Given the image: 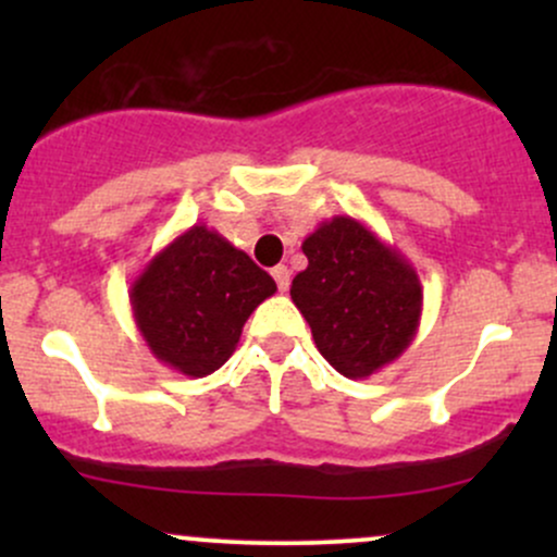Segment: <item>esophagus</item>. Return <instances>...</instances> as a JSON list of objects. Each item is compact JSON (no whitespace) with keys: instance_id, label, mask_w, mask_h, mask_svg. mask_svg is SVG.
I'll use <instances>...</instances> for the list:
<instances>
[{"instance_id":"34e87169","label":"esophagus","mask_w":557,"mask_h":557,"mask_svg":"<svg viewBox=\"0 0 557 557\" xmlns=\"http://www.w3.org/2000/svg\"><path fill=\"white\" fill-rule=\"evenodd\" d=\"M272 277H274V283H277V287L280 290H287V287H290V270H287L285 264H277L272 270Z\"/></svg>"}]
</instances>
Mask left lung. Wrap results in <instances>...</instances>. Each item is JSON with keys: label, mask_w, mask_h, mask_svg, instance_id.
I'll list each match as a JSON object with an SVG mask.
<instances>
[{"label": "left lung", "mask_w": 557, "mask_h": 557, "mask_svg": "<svg viewBox=\"0 0 557 557\" xmlns=\"http://www.w3.org/2000/svg\"><path fill=\"white\" fill-rule=\"evenodd\" d=\"M300 248L309 267L293 277L290 298L330 367L367 380L400 359L424 306L411 261L348 214L322 222Z\"/></svg>", "instance_id": "left-lung-1"}]
</instances>
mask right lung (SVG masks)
Segmentation results:
<instances>
[{
    "label": "right lung",
    "mask_w": 557,
    "mask_h": 557,
    "mask_svg": "<svg viewBox=\"0 0 557 557\" xmlns=\"http://www.w3.org/2000/svg\"><path fill=\"white\" fill-rule=\"evenodd\" d=\"M277 285L246 251L207 225L168 243L131 283V309L151 356L207 376L233 356L253 309Z\"/></svg>",
    "instance_id": "obj_1"
}]
</instances>
